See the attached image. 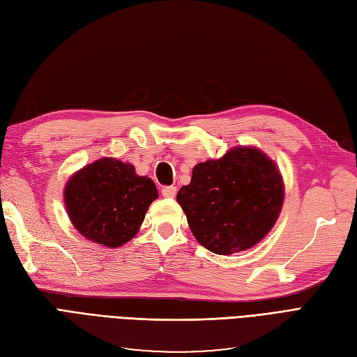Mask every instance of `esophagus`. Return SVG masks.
Here are the masks:
<instances>
[{"instance_id": "1", "label": "esophagus", "mask_w": 357, "mask_h": 357, "mask_svg": "<svg viewBox=\"0 0 357 357\" xmlns=\"http://www.w3.org/2000/svg\"><path fill=\"white\" fill-rule=\"evenodd\" d=\"M177 193V188L176 186H167L162 189V197L164 198H174Z\"/></svg>"}]
</instances>
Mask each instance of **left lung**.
<instances>
[{"instance_id": "obj_1", "label": "left lung", "mask_w": 357, "mask_h": 357, "mask_svg": "<svg viewBox=\"0 0 357 357\" xmlns=\"http://www.w3.org/2000/svg\"><path fill=\"white\" fill-rule=\"evenodd\" d=\"M284 186L273 159L256 147H234L220 159L201 162L177 193L189 228L215 255L252 248L273 229Z\"/></svg>"}]
</instances>
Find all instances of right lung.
<instances>
[{
    "instance_id": "1",
    "label": "right lung",
    "mask_w": 357,
    "mask_h": 357,
    "mask_svg": "<svg viewBox=\"0 0 357 357\" xmlns=\"http://www.w3.org/2000/svg\"><path fill=\"white\" fill-rule=\"evenodd\" d=\"M156 198L152 178L137 176L134 165L114 158L79 169L63 190L74 228L89 241L112 248L134 238Z\"/></svg>"
}]
</instances>
